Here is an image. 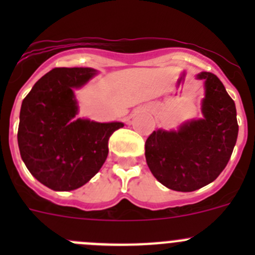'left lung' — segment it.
Here are the masks:
<instances>
[{"label":"left lung","instance_id":"8db88e82","mask_svg":"<svg viewBox=\"0 0 255 255\" xmlns=\"http://www.w3.org/2000/svg\"><path fill=\"white\" fill-rule=\"evenodd\" d=\"M203 117L179 130L158 129L145 141V159L153 176L171 190L194 191L215 181L226 167L238 139L236 107L224 84L202 71Z\"/></svg>","mask_w":255,"mask_h":255}]
</instances>
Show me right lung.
<instances>
[{
    "instance_id": "right-lung-1",
    "label": "right lung",
    "mask_w": 255,
    "mask_h": 255,
    "mask_svg": "<svg viewBox=\"0 0 255 255\" xmlns=\"http://www.w3.org/2000/svg\"><path fill=\"white\" fill-rule=\"evenodd\" d=\"M97 70L57 67L38 80L20 110L17 144L29 172L47 188L70 191L87 184L105 163L108 139L123 123L76 119L74 91Z\"/></svg>"
}]
</instances>
